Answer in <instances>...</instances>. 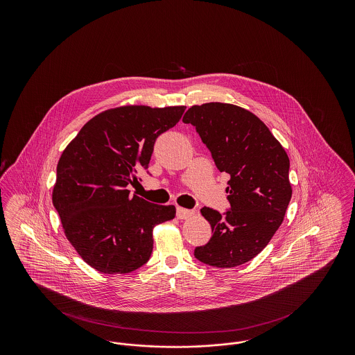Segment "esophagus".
I'll list each match as a JSON object with an SVG mask.
<instances>
[{
  "label": "esophagus",
  "instance_id": "obj_1",
  "mask_svg": "<svg viewBox=\"0 0 355 355\" xmlns=\"http://www.w3.org/2000/svg\"><path fill=\"white\" fill-rule=\"evenodd\" d=\"M194 213H193V210H187V209H184V207H177V218H180V220H186V218H189V217H191Z\"/></svg>",
  "mask_w": 355,
  "mask_h": 355
}]
</instances>
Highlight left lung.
I'll use <instances>...</instances> for the list:
<instances>
[{"label": "left lung", "mask_w": 355, "mask_h": 355, "mask_svg": "<svg viewBox=\"0 0 355 355\" xmlns=\"http://www.w3.org/2000/svg\"><path fill=\"white\" fill-rule=\"evenodd\" d=\"M185 123L196 126L216 166L230 175V209L201 213L213 236L194 255L216 268H236L253 259L281 226L291 198L290 161L269 128L252 112L232 103L191 106Z\"/></svg>", "instance_id": "8db88e82"}]
</instances>
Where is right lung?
<instances>
[{"label":"right lung","instance_id":"right-lung-1","mask_svg":"<svg viewBox=\"0 0 355 355\" xmlns=\"http://www.w3.org/2000/svg\"><path fill=\"white\" fill-rule=\"evenodd\" d=\"M186 106H121L87 121L61 154L53 205L65 236L100 272L125 274L145 265L153 227L175 217L173 205L148 202L128 186L149 168L155 139Z\"/></svg>","mask_w":355,"mask_h":355}]
</instances>
